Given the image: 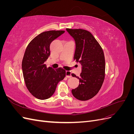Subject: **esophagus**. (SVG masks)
Here are the masks:
<instances>
[{
  "mask_svg": "<svg viewBox=\"0 0 134 134\" xmlns=\"http://www.w3.org/2000/svg\"><path fill=\"white\" fill-rule=\"evenodd\" d=\"M71 72L70 71H66V77L68 78H71Z\"/></svg>",
  "mask_w": 134,
  "mask_h": 134,
  "instance_id": "1",
  "label": "esophagus"
}]
</instances>
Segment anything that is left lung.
Wrapping results in <instances>:
<instances>
[{"label": "left lung", "instance_id": "8db88e82", "mask_svg": "<svg viewBox=\"0 0 134 134\" xmlns=\"http://www.w3.org/2000/svg\"><path fill=\"white\" fill-rule=\"evenodd\" d=\"M66 31L74 38L76 48L74 59L82 65L78 87L72 90L75 98L87 100L94 97L102 87L105 77V59L102 48L90 32L82 29Z\"/></svg>", "mask_w": 134, "mask_h": 134}]
</instances>
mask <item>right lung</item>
<instances>
[{
	"instance_id": "add662e5",
	"label": "right lung",
	"mask_w": 134,
	"mask_h": 134,
	"mask_svg": "<svg viewBox=\"0 0 134 134\" xmlns=\"http://www.w3.org/2000/svg\"><path fill=\"white\" fill-rule=\"evenodd\" d=\"M64 32L55 30L43 32L32 40L26 48L22 63L23 78L28 90L36 98H49L58 83L65 77L66 71L63 68L54 70L47 68L44 64L50 55V43Z\"/></svg>"
}]
</instances>
